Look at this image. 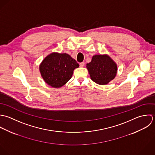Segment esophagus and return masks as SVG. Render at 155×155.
<instances>
[{
  "label": "esophagus",
  "mask_w": 155,
  "mask_h": 155,
  "mask_svg": "<svg viewBox=\"0 0 155 155\" xmlns=\"http://www.w3.org/2000/svg\"><path fill=\"white\" fill-rule=\"evenodd\" d=\"M84 66V62H81L80 63V67H83Z\"/></svg>",
  "instance_id": "1"
}]
</instances>
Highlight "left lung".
I'll return each mask as SVG.
<instances>
[{
  "mask_svg": "<svg viewBox=\"0 0 155 155\" xmlns=\"http://www.w3.org/2000/svg\"><path fill=\"white\" fill-rule=\"evenodd\" d=\"M91 78L94 83L105 85L113 80L117 71V66L108 55H94L86 64Z\"/></svg>",
  "mask_w": 155,
  "mask_h": 155,
  "instance_id": "8db88e82",
  "label": "left lung"
}]
</instances>
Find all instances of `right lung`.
<instances>
[{
	"instance_id": "obj_1",
	"label": "right lung",
	"mask_w": 155,
	"mask_h": 155,
	"mask_svg": "<svg viewBox=\"0 0 155 155\" xmlns=\"http://www.w3.org/2000/svg\"><path fill=\"white\" fill-rule=\"evenodd\" d=\"M78 67V63L69 54L52 53L41 62L39 71L47 84L58 88L64 86L71 78L74 70Z\"/></svg>"
}]
</instances>
